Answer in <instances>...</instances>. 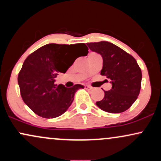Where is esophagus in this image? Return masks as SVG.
<instances>
[{"label": "esophagus", "instance_id": "34e87169", "mask_svg": "<svg viewBox=\"0 0 161 161\" xmlns=\"http://www.w3.org/2000/svg\"><path fill=\"white\" fill-rule=\"evenodd\" d=\"M85 88H86V89H92V87L88 86V85H86L85 86Z\"/></svg>", "mask_w": 161, "mask_h": 161}]
</instances>
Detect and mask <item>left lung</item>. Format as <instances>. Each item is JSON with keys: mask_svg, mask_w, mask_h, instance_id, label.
<instances>
[{"mask_svg": "<svg viewBox=\"0 0 161 161\" xmlns=\"http://www.w3.org/2000/svg\"><path fill=\"white\" fill-rule=\"evenodd\" d=\"M92 51L103 57L101 74L111 79L112 88L96 104L104 111L118 114L132 106L139 95L142 70L136 59L120 47L108 42L87 43Z\"/></svg>", "mask_w": 161, "mask_h": 161, "instance_id": "8db88e82", "label": "left lung"}]
</instances>
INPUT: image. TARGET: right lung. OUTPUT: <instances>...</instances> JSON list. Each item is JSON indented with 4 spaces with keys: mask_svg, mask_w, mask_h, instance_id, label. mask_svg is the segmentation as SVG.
Instances as JSON below:
<instances>
[{
    "mask_svg": "<svg viewBox=\"0 0 161 161\" xmlns=\"http://www.w3.org/2000/svg\"><path fill=\"white\" fill-rule=\"evenodd\" d=\"M84 43L74 45L47 44L29 54L18 75L20 95L35 114L44 118H55L66 111L81 85L66 88L55 84L59 73H65L79 57L86 56ZM77 54H79L78 56Z\"/></svg>",
    "mask_w": 161,
    "mask_h": 161,
    "instance_id": "right-lung-1",
    "label": "right lung"
}]
</instances>
